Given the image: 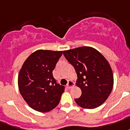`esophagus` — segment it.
Wrapping results in <instances>:
<instances>
[{"mask_svg":"<svg viewBox=\"0 0 130 130\" xmlns=\"http://www.w3.org/2000/svg\"><path fill=\"white\" fill-rule=\"evenodd\" d=\"M73 86H74V83L72 82V81H69V82H68V83L67 84V88H69V89H70V88H71V87H73Z\"/></svg>","mask_w":130,"mask_h":130,"instance_id":"obj_1","label":"esophagus"}]
</instances>
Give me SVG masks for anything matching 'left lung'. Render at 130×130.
<instances>
[{
  "instance_id": "obj_1",
  "label": "left lung",
  "mask_w": 130,
  "mask_h": 130,
  "mask_svg": "<svg viewBox=\"0 0 130 130\" xmlns=\"http://www.w3.org/2000/svg\"><path fill=\"white\" fill-rule=\"evenodd\" d=\"M63 55L75 68L76 84L82 89V95L75 99L77 104L85 109H94L103 104L113 85L112 70L106 59L89 47L64 51Z\"/></svg>"
}]
</instances>
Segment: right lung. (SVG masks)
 <instances>
[{"mask_svg": "<svg viewBox=\"0 0 130 130\" xmlns=\"http://www.w3.org/2000/svg\"><path fill=\"white\" fill-rule=\"evenodd\" d=\"M63 51L37 50L23 63L18 77L21 95L29 106L40 112H47L59 103L65 87L53 76Z\"/></svg>", "mask_w": 130, "mask_h": 130, "instance_id": "obj_1", "label": "right lung"}]
</instances>
